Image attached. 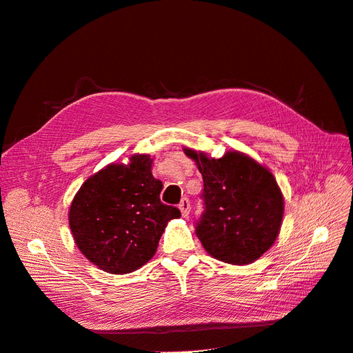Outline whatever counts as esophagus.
<instances>
[{
	"mask_svg": "<svg viewBox=\"0 0 353 353\" xmlns=\"http://www.w3.org/2000/svg\"><path fill=\"white\" fill-rule=\"evenodd\" d=\"M179 210H181V215H183L184 218H187L190 215V200L188 199H183L179 203Z\"/></svg>",
	"mask_w": 353,
	"mask_h": 353,
	"instance_id": "esophagus-1",
	"label": "esophagus"
}]
</instances>
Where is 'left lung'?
<instances>
[{
    "label": "left lung",
    "mask_w": 353,
    "mask_h": 353,
    "mask_svg": "<svg viewBox=\"0 0 353 353\" xmlns=\"http://www.w3.org/2000/svg\"><path fill=\"white\" fill-rule=\"evenodd\" d=\"M203 176L205 213L196 234L218 261L248 265L271 249L280 234L284 197L271 170L230 150L221 159L184 147Z\"/></svg>",
    "instance_id": "obj_1"
}]
</instances>
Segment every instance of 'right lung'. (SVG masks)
Returning <instances> with one entry per match:
<instances>
[{"label": "right lung", "instance_id": "add662e5", "mask_svg": "<svg viewBox=\"0 0 353 353\" xmlns=\"http://www.w3.org/2000/svg\"><path fill=\"white\" fill-rule=\"evenodd\" d=\"M153 159L134 154L91 175L74 194L69 225L78 249L109 274H130L150 261L170 219L181 212L160 201Z\"/></svg>", "mask_w": 353, "mask_h": 353}]
</instances>
